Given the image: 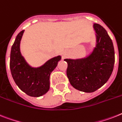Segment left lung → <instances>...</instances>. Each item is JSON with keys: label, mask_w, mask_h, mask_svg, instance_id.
Masks as SVG:
<instances>
[{"label": "left lung", "mask_w": 122, "mask_h": 122, "mask_svg": "<svg viewBox=\"0 0 122 122\" xmlns=\"http://www.w3.org/2000/svg\"><path fill=\"white\" fill-rule=\"evenodd\" d=\"M97 44L92 54L81 59H65L66 74L75 89L92 93L107 82L112 73L115 51L112 41L102 25L94 24Z\"/></svg>", "instance_id": "left-lung-1"}]
</instances>
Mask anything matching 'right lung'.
Here are the masks:
<instances>
[{
	"label": "right lung",
	"instance_id": "add662e5",
	"mask_svg": "<svg viewBox=\"0 0 122 122\" xmlns=\"http://www.w3.org/2000/svg\"><path fill=\"white\" fill-rule=\"evenodd\" d=\"M24 30L17 34L11 48L10 69L15 83L29 96L39 97L49 90V77L51 72L61 59L60 56L50 59L39 68L29 66L20 51V42Z\"/></svg>",
	"mask_w": 122,
	"mask_h": 122
}]
</instances>
